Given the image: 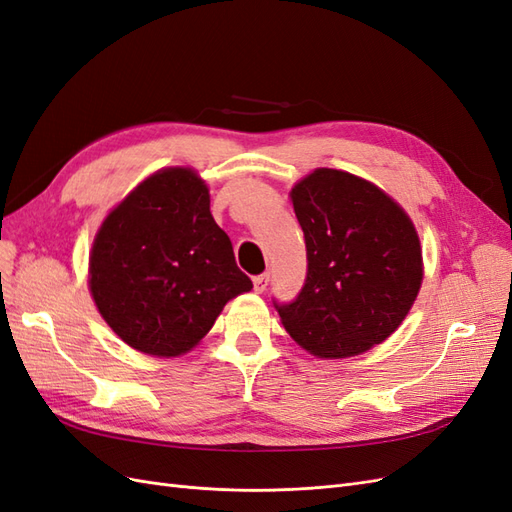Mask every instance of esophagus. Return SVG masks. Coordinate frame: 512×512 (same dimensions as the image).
Masks as SVG:
<instances>
[{
  "instance_id": "1",
  "label": "esophagus",
  "mask_w": 512,
  "mask_h": 512,
  "mask_svg": "<svg viewBox=\"0 0 512 512\" xmlns=\"http://www.w3.org/2000/svg\"><path fill=\"white\" fill-rule=\"evenodd\" d=\"M269 282H271V273H260V275H256V277H254V290H256V292H265L267 286H269Z\"/></svg>"
}]
</instances>
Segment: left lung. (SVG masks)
I'll use <instances>...</instances> for the list:
<instances>
[{
  "instance_id": "1",
  "label": "left lung",
  "mask_w": 512,
  "mask_h": 512,
  "mask_svg": "<svg viewBox=\"0 0 512 512\" xmlns=\"http://www.w3.org/2000/svg\"><path fill=\"white\" fill-rule=\"evenodd\" d=\"M307 250L297 299L273 305L290 337L320 359L384 342L423 282L418 235L393 198L344 170L318 168L294 185Z\"/></svg>"
}]
</instances>
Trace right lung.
<instances>
[{"instance_id":"add662e5","label":"right lung","mask_w":512,"mask_h":512,"mask_svg":"<svg viewBox=\"0 0 512 512\" xmlns=\"http://www.w3.org/2000/svg\"><path fill=\"white\" fill-rule=\"evenodd\" d=\"M89 286L128 346L179 356L252 280L213 220L205 181L192 168H164L108 213L91 247Z\"/></svg>"}]
</instances>
